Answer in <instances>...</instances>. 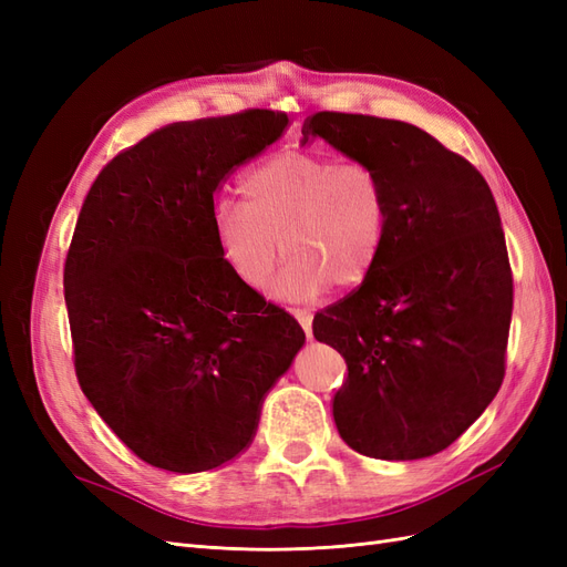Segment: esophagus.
Here are the masks:
<instances>
[{"label": "esophagus", "instance_id": "1", "mask_svg": "<svg viewBox=\"0 0 567 567\" xmlns=\"http://www.w3.org/2000/svg\"><path fill=\"white\" fill-rule=\"evenodd\" d=\"M293 317L298 319V323L302 326V331L307 338H312V319L315 315L310 310H293Z\"/></svg>", "mask_w": 567, "mask_h": 567}]
</instances>
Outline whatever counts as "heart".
Segmentation results:
<instances>
[{"label":"heart","mask_w":567,"mask_h":567,"mask_svg":"<svg viewBox=\"0 0 567 567\" xmlns=\"http://www.w3.org/2000/svg\"><path fill=\"white\" fill-rule=\"evenodd\" d=\"M241 192L244 205H215L213 236L246 288L260 290L286 250L293 257L269 286L277 300H312L331 284L352 290L379 265L390 194L373 165L288 148L252 165Z\"/></svg>","instance_id":"1"}]
</instances>
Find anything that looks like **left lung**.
<instances>
[{"label":"left lung","mask_w":567,"mask_h":567,"mask_svg":"<svg viewBox=\"0 0 567 567\" xmlns=\"http://www.w3.org/2000/svg\"><path fill=\"white\" fill-rule=\"evenodd\" d=\"M302 136L373 165L390 194L379 265L312 323L348 364L338 433L373 458L433 456L504 381L513 279L494 196L466 158L400 120L323 111Z\"/></svg>","instance_id":"left-lung-1"}]
</instances>
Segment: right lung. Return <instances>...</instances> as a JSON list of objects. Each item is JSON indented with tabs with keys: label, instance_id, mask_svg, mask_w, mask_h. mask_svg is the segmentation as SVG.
<instances>
[{
	"label": "right lung",
	"instance_id": "obj_1",
	"mask_svg": "<svg viewBox=\"0 0 567 567\" xmlns=\"http://www.w3.org/2000/svg\"><path fill=\"white\" fill-rule=\"evenodd\" d=\"M286 127V113L260 109L161 127L117 153L82 203L63 269L75 373L156 468L192 475L241 454L305 346L213 236L217 186Z\"/></svg>",
	"mask_w": 567,
	"mask_h": 567
}]
</instances>
